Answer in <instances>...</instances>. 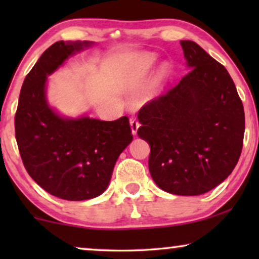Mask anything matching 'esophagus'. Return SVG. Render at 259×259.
Instances as JSON below:
<instances>
[{
  "mask_svg": "<svg viewBox=\"0 0 259 259\" xmlns=\"http://www.w3.org/2000/svg\"><path fill=\"white\" fill-rule=\"evenodd\" d=\"M130 125H131V131H132V134H133V136H137L138 128H139V126H140L139 121H138L136 118H131Z\"/></svg>",
  "mask_w": 259,
  "mask_h": 259,
  "instance_id": "obj_1",
  "label": "esophagus"
}]
</instances>
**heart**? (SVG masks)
Here are the masks:
<instances>
[{"label": "heart", "mask_w": 259, "mask_h": 259, "mask_svg": "<svg viewBox=\"0 0 259 259\" xmlns=\"http://www.w3.org/2000/svg\"><path fill=\"white\" fill-rule=\"evenodd\" d=\"M154 63V59L152 56H139L127 61L123 66L122 70V82L123 87L127 91H133L140 87L146 81L148 74H150L152 66ZM169 74L168 65H161L155 73L153 83L154 86H160L164 81L167 79Z\"/></svg>", "instance_id": "1"}]
</instances>
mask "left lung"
Wrapping results in <instances>:
<instances>
[{
  "instance_id": "8db88e82",
  "label": "left lung",
  "mask_w": 259,
  "mask_h": 259,
  "mask_svg": "<svg viewBox=\"0 0 259 259\" xmlns=\"http://www.w3.org/2000/svg\"><path fill=\"white\" fill-rule=\"evenodd\" d=\"M190 70L138 113V136L150 144L154 183L177 196H199L224 182L242 153L245 116L221 63L193 41H180Z\"/></svg>"
}]
</instances>
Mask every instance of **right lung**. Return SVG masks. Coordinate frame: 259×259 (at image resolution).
Wrapping results in <instances>:
<instances>
[{
    "instance_id": "1",
    "label": "right lung",
    "mask_w": 259,
    "mask_h": 259,
    "mask_svg": "<svg viewBox=\"0 0 259 259\" xmlns=\"http://www.w3.org/2000/svg\"><path fill=\"white\" fill-rule=\"evenodd\" d=\"M90 41L52 45L23 81L15 115V136L27 172L45 191L65 200L100 196L111 182L121 152L132 143L127 116L114 121L59 114L47 100L48 76Z\"/></svg>"
}]
</instances>
